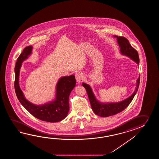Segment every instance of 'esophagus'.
I'll list each match as a JSON object with an SVG mask.
<instances>
[{
    "mask_svg": "<svg viewBox=\"0 0 159 159\" xmlns=\"http://www.w3.org/2000/svg\"><path fill=\"white\" fill-rule=\"evenodd\" d=\"M84 78V75L81 73H77L75 75V79L77 82H80Z\"/></svg>",
    "mask_w": 159,
    "mask_h": 159,
    "instance_id": "34e87169",
    "label": "esophagus"
}]
</instances>
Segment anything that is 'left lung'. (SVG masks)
Returning <instances> with one entry per match:
<instances>
[{
  "mask_svg": "<svg viewBox=\"0 0 159 159\" xmlns=\"http://www.w3.org/2000/svg\"><path fill=\"white\" fill-rule=\"evenodd\" d=\"M114 37L117 38V41L119 47L120 48V53L123 55H125L131 58L134 61H135L138 64H139V57L138 53L137 51L132 47L129 44V40L125 37L117 36ZM140 83V77L137 80L136 88L134 93L129 97L127 98L125 100L120 102L116 103H101L98 101L95 97L93 93L90 86L85 83L82 84V86L84 87L88 93V97L91 104V108L96 115L102 117H107L109 116L115 115L119 112L123 111L134 98L136 92L138 90L139 86Z\"/></svg>",
  "mask_w": 159,
  "mask_h": 159,
  "instance_id": "obj_1",
  "label": "left lung"
}]
</instances>
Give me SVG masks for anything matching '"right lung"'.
Instances as JSON below:
<instances>
[{"label":"right lung","instance_id":"1","mask_svg":"<svg viewBox=\"0 0 159 159\" xmlns=\"http://www.w3.org/2000/svg\"><path fill=\"white\" fill-rule=\"evenodd\" d=\"M32 50V46L25 48L16 62L14 87L17 99L24 108L35 118L51 123L61 121L68 115L69 95L75 86V76H65L58 80L56 85V98L54 101L43 105H35L28 101L19 86V78L21 64L31 54Z\"/></svg>","mask_w":159,"mask_h":159}]
</instances>
